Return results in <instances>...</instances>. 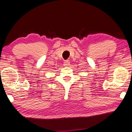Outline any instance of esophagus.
<instances>
[{
  "label": "esophagus",
  "instance_id": "esophagus-1",
  "mask_svg": "<svg viewBox=\"0 0 132 132\" xmlns=\"http://www.w3.org/2000/svg\"><path fill=\"white\" fill-rule=\"evenodd\" d=\"M64 66H66V67H68V66H69L70 65V62L69 60H66V61H64Z\"/></svg>",
  "mask_w": 132,
  "mask_h": 132
}]
</instances>
